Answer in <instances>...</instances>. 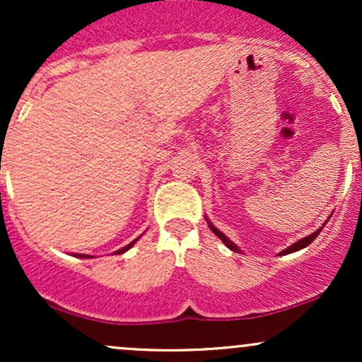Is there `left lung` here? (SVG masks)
Returning <instances> with one entry per match:
<instances>
[{
	"label": "left lung",
	"mask_w": 362,
	"mask_h": 362,
	"mask_svg": "<svg viewBox=\"0 0 362 362\" xmlns=\"http://www.w3.org/2000/svg\"><path fill=\"white\" fill-rule=\"evenodd\" d=\"M323 226H325V224H323ZM323 226H322V228H323ZM209 228H211V230H213V233H214L216 236H218V238L221 240V242H223L224 245H226L228 248H230V250H233V252H238V247H236V245H235L233 242H231V240H228L226 236H224V235L221 233V231L218 230V228H214L213 224H211V223H209ZM322 228H320V230L315 231V233H311V235H308V236H305V238L300 240V242H296V243H294V245H291V247H288V248H286L284 252H282V255H284V253L298 252V250H301V248L308 247V245H310L311 242H313V240L317 238V236L320 235V231H322Z\"/></svg>",
	"instance_id": "1"
}]
</instances>
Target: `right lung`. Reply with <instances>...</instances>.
Returning <instances> with one entry per match:
<instances>
[{"mask_svg": "<svg viewBox=\"0 0 362 362\" xmlns=\"http://www.w3.org/2000/svg\"><path fill=\"white\" fill-rule=\"evenodd\" d=\"M134 242H136V240H134ZM134 242H131V243H129V245H126V247H124V248H120V250H117V252H115V253H124V252H126V250H129V248H131L132 245H134ZM80 257H83V255H80Z\"/></svg>", "mask_w": 362, "mask_h": 362, "instance_id": "right-lung-1", "label": "right lung"}]
</instances>
